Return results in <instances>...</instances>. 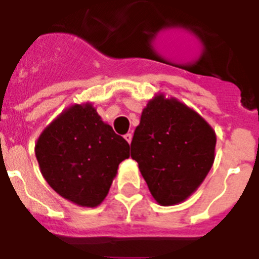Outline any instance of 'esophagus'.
I'll use <instances>...</instances> for the list:
<instances>
[{
  "mask_svg": "<svg viewBox=\"0 0 259 259\" xmlns=\"http://www.w3.org/2000/svg\"><path fill=\"white\" fill-rule=\"evenodd\" d=\"M123 138L126 139V142L130 145V143H132V139H133V134L132 133H127V134H125V136H123Z\"/></svg>",
  "mask_w": 259,
  "mask_h": 259,
  "instance_id": "esophagus-1",
  "label": "esophagus"
}]
</instances>
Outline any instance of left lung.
Returning <instances> with one entry per match:
<instances>
[{
	"mask_svg": "<svg viewBox=\"0 0 259 259\" xmlns=\"http://www.w3.org/2000/svg\"><path fill=\"white\" fill-rule=\"evenodd\" d=\"M215 146L217 134L210 123L161 92L143 108L130 147L155 201L173 206L203 183L215 160Z\"/></svg>",
	"mask_w": 259,
	"mask_h": 259,
	"instance_id": "8db88e82",
	"label": "left lung"
}]
</instances>
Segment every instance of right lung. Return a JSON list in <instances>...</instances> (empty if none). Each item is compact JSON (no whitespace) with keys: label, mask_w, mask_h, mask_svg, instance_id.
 Listing matches in <instances>:
<instances>
[{"label":"right lung","mask_w":259,"mask_h":259,"mask_svg":"<svg viewBox=\"0 0 259 259\" xmlns=\"http://www.w3.org/2000/svg\"><path fill=\"white\" fill-rule=\"evenodd\" d=\"M35 155L56 193L80 207H96L129 157V143L87 102L67 107L42 130Z\"/></svg>","instance_id":"right-lung-1"}]
</instances>
